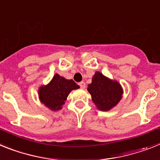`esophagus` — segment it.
<instances>
[{"instance_id": "1", "label": "esophagus", "mask_w": 160, "mask_h": 160, "mask_svg": "<svg viewBox=\"0 0 160 160\" xmlns=\"http://www.w3.org/2000/svg\"><path fill=\"white\" fill-rule=\"evenodd\" d=\"M79 85L80 86V88H85L86 84H85V83H84V81L80 82V83H79Z\"/></svg>"}]
</instances>
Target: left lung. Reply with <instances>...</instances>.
Masks as SVG:
<instances>
[{
  "label": "left lung",
  "mask_w": 160,
  "mask_h": 160,
  "mask_svg": "<svg viewBox=\"0 0 160 160\" xmlns=\"http://www.w3.org/2000/svg\"><path fill=\"white\" fill-rule=\"evenodd\" d=\"M92 101L101 111H109L119 103L123 94V88L118 81L111 80L101 72H96L88 85Z\"/></svg>",
  "instance_id": "8db88e82"
}]
</instances>
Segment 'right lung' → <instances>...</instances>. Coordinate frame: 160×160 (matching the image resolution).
Segmentation results:
<instances>
[{
  "label": "right lung",
  "instance_id": "add662e5",
  "mask_svg": "<svg viewBox=\"0 0 160 160\" xmlns=\"http://www.w3.org/2000/svg\"><path fill=\"white\" fill-rule=\"evenodd\" d=\"M79 88L80 86L72 80H67L56 73L48 84L40 86L38 98L41 103L51 110H59L63 108L71 92Z\"/></svg>",
  "mask_w": 160,
  "mask_h": 160
}]
</instances>
